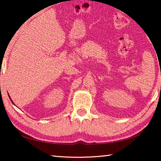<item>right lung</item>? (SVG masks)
I'll list each match as a JSON object with an SVG mask.
<instances>
[{
    "instance_id": "obj_1",
    "label": "right lung",
    "mask_w": 161,
    "mask_h": 161,
    "mask_svg": "<svg viewBox=\"0 0 161 161\" xmlns=\"http://www.w3.org/2000/svg\"><path fill=\"white\" fill-rule=\"evenodd\" d=\"M8 96H9V95H8ZM10 101H11V102H12V103H13V104H15V103H13V101L11 100V99H10Z\"/></svg>"
}]
</instances>
